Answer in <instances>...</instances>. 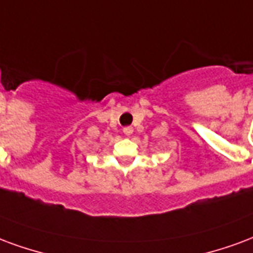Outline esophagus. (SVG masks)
<instances>
[{
	"mask_svg": "<svg viewBox=\"0 0 253 253\" xmlns=\"http://www.w3.org/2000/svg\"><path fill=\"white\" fill-rule=\"evenodd\" d=\"M123 132H124L126 136H129V134L133 133V128H132V126H125V128L123 129Z\"/></svg>",
	"mask_w": 253,
	"mask_h": 253,
	"instance_id": "1",
	"label": "esophagus"
}]
</instances>
